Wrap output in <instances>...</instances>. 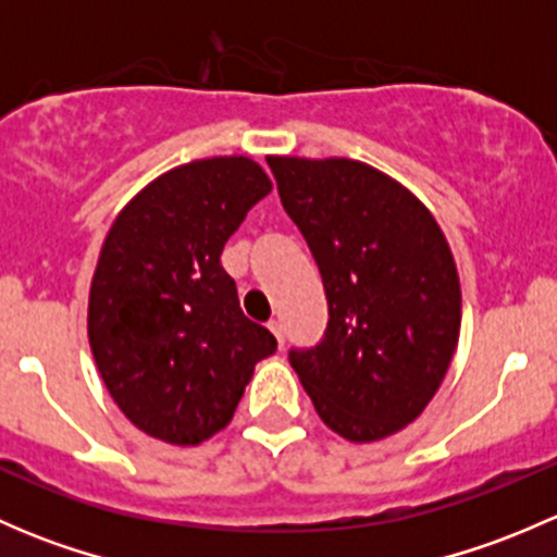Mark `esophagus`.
<instances>
[{
	"mask_svg": "<svg viewBox=\"0 0 557 557\" xmlns=\"http://www.w3.org/2000/svg\"><path fill=\"white\" fill-rule=\"evenodd\" d=\"M269 331H272V334L277 336V342H280V345H283V342H285V329H283V323H280L277 318H272V320H269Z\"/></svg>",
	"mask_w": 557,
	"mask_h": 557,
	"instance_id": "esophagus-1",
	"label": "esophagus"
}]
</instances>
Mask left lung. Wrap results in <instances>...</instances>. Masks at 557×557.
Returning <instances> with one entry per match:
<instances>
[{
	"label": "left lung",
	"mask_w": 557,
	"mask_h": 557,
	"mask_svg": "<svg viewBox=\"0 0 557 557\" xmlns=\"http://www.w3.org/2000/svg\"><path fill=\"white\" fill-rule=\"evenodd\" d=\"M280 201L310 245L329 325L288 361L320 420L350 442L412 423L445 380L460 334L450 245L423 201L352 159L269 156Z\"/></svg>",
	"instance_id": "1"
}]
</instances>
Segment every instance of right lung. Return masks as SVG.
I'll list each match as a JSON object with an SVG mask.
<instances>
[{
  "label": "right lung",
  "instance_id": "1",
  "mask_svg": "<svg viewBox=\"0 0 557 557\" xmlns=\"http://www.w3.org/2000/svg\"><path fill=\"white\" fill-rule=\"evenodd\" d=\"M272 190L245 156L174 166L112 223L88 296V342L112 401L170 445H199L234 418L272 331L239 310L221 267L247 210Z\"/></svg>",
  "mask_w": 557,
  "mask_h": 557
}]
</instances>
